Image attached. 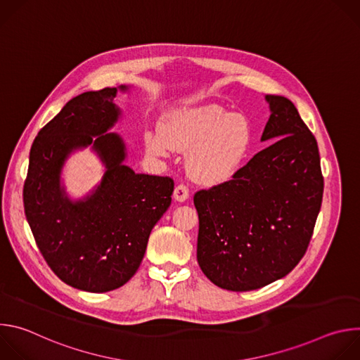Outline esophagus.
<instances>
[{"instance_id":"34e87169","label":"esophagus","mask_w":360,"mask_h":360,"mask_svg":"<svg viewBox=\"0 0 360 360\" xmlns=\"http://www.w3.org/2000/svg\"><path fill=\"white\" fill-rule=\"evenodd\" d=\"M174 198L178 200V202H185L188 198H189V189L185 184H179L176 185L175 191H174Z\"/></svg>"}]
</instances>
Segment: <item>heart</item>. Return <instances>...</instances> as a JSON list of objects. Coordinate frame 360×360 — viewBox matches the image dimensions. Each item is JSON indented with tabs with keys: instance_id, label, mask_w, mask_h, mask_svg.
<instances>
[{
	"instance_id": "b5f03b06",
	"label": "heart",
	"mask_w": 360,
	"mask_h": 360,
	"mask_svg": "<svg viewBox=\"0 0 360 360\" xmlns=\"http://www.w3.org/2000/svg\"><path fill=\"white\" fill-rule=\"evenodd\" d=\"M146 150L164 157L168 149L192 150L188 158L191 175L207 184L231 178L243 161L252 141L249 121L228 114L218 105H199L171 114L161 131L143 135Z\"/></svg>"
}]
</instances>
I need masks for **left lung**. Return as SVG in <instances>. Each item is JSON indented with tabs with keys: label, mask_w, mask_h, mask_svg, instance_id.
I'll use <instances>...</instances> for the list:
<instances>
[{
	"label": "left lung",
	"mask_w": 360,
	"mask_h": 360,
	"mask_svg": "<svg viewBox=\"0 0 360 360\" xmlns=\"http://www.w3.org/2000/svg\"><path fill=\"white\" fill-rule=\"evenodd\" d=\"M271 117L262 149L231 181L193 196L199 218L196 258L217 286L246 292L286 276L309 246L323 196L314 134L296 107L266 95Z\"/></svg>",
	"instance_id": "8db88e82"
}]
</instances>
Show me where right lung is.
I'll use <instances>...</instances> for the list:
<instances>
[{
  "label": "right lung",
  "mask_w": 360,
  "mask_h": 360,
  "mask_svg": "<svg viewBox=\"0 0 360 360\" xmlns=\"http://www.w3.org/2000/svg\"><path fill=\"white\" fill-rule=\"evenodd\" d=\"M118 89L84 92L35 136L24 184V211L45 262L67 285L92 293L114 290L138 271L148 238L167 212L174 179L135 174L124 165L125 143L108 132L121 111ZM92 144L106 174L82 200L71 201L60 186L65 160Z\"/></svg>",
  "instance_id": "add662e5"
}]
</instances>
